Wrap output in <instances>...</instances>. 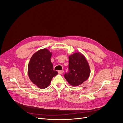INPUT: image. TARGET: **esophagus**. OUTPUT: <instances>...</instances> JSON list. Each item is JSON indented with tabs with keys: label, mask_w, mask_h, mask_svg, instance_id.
<instances>
[{
	"label": "esophagus",
	"mask_w": 123,
	"mask_h": 123,
	"mask_svg": "<svg viewBox=\"0 0 123 123\" xmlns=\"http://www.w3.org/2000/svg\"><path fill=\"white\" fill-rule=\"evenodd\" d=\"M58 74H62L63 73H64V71H58Z\"/></svg>",
	"instance_id": "34e87169"
}]
</instances>
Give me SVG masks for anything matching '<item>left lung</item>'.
I'll return each mask as SVG.
<instances>
[{"instance_id": "1", "label": "left lung", "mask_w": 123, "mask_h": 123, "mask_svg": "<svg viewBox=\"0 0 123 123\" xmlns=\"http://www.w3.org/2000/svg\"><path fill=\"white\" fill-rule=\"evenodd\" d=\"M68 72L64 77L68 82L73 86L82 84L89 78L91 70L88 62L80 52H75L69 55Z\"/></svg>"}]
</instances>
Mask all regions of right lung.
Here are the masks:
<instances>
[{"label": "right lung", "mask_w": 123, "mask_h": 123, "mask_svg": "<svg viewBox=\"0 0 123 123\" xmlns=\"http://www.w3.org/2000/svg\"><path fill=\"white\" fill-rule=\"evenodd\" d=\"M52 53L47 49L39 50L31 56L28 68L31 81L40 89H45L58 73L50 61Z\"/></svg>", "instance_id": "add662e5"}]
</instances>
